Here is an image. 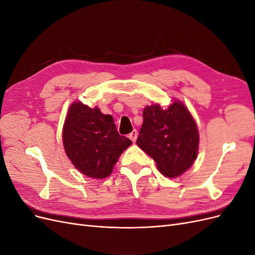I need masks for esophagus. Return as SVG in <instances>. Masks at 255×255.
Here are the masks:
<instances>
[{
  "instance_id": "1",
  "label": "esophagus",
  "mask_w": 255,
  "mask_h": 255,
  "mask_svg": "<svg viewBox=\"0 0 255 255\" xmlns=\"http://www.w3.org/2000/svg\"><path fill=\"white\" fill-rule=\"evenodd\" d=\"M137 136H138V132H137L136 129H134L133 132L128 135V138H129V139L132 140L133 142H135V141H136V139H137Z\"/></svg>"
}]
</instances>
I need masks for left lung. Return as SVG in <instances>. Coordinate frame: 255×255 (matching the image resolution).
Returning a JSON list of instances; mask_svg holds the SVG:
<instances>
[{
	"label": "left lung",
	"instance_id": "obj_1",
	"mask_svg": "<svg viewBox=\"0 0 255 255\" xmlns=\"http://www.w3.org/2000/svg\"><path fill=\"white\" fill-rule=\"evenodd\" d=\"M137 145L156 163L167 177H177L189 169L198 155L199 130L190 112L180 100L163 109L145 106Z\"/></svg>",
	"mask_w": 255,
	"mask_h": 255
}]
</instances>
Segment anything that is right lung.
<instances>
[{
	"label": "right lung",
	"mask_w": 255,
	"mask_h": 255,
	"mask_svg": "<svg viewBox=\"0 0 255 255\" xmlns=\"http://www.w3.org/2000/svg\"><path fill=\"white\" fill-rule=\"evenodd\" d=\"M63 142L73 166L92 179L109 176L123 151L132 144L119 135L113 116L80 101H74L67 112Z\"/></svg>",
	"instance_id": "right-lung-1"
}]
</instances>
